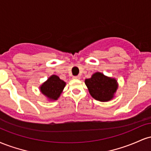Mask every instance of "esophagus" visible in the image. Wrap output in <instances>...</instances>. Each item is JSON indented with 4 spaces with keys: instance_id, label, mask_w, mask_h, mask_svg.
<instances>
[{
    "instance_id": "esophagus-1",
    "label": "esophagus",
    "mask_w": 151,
    "mask_h": 151,
    "mask_svg": "<svg viewBox=\"0 0 151 151\" xmlns=\"http://www.w3.org/2000/svg\"><path fill=\"white\" fill-rule=\"evenodd\" d=\"M73 79H80V76L77 75V76H74L73 77Z\"/></svg>"
}]
</instances>
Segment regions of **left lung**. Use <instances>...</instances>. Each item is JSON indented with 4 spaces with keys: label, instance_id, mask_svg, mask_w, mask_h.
<instances>
[{
    "label": "left lung",
    "instance_id": "1",
    "mask_svg": "<svg viewBox=\"0 0 151 151\" xmlns=\"http://www.w3.org/2000/svg\"><path fill=\"white\" fill-rule=\"evenodd\" d=\"M85 84L91 96L101 101L111 99L117 89L116 79L106 77L100 72H96L91 78L86 79Z\"/></svg>",
    "mask_w": 151,
    "mask_h": 151
}]
</instances>
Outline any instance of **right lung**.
Wrapping results in <instances>:
<instances>
[{"label":"right lung","mask_w":151,"mask_h":151,"mask_svg":"<svg viewBox=\"0 0 151 151\" xmlns=\"http://www.w3.org/2000/svg\"><path fill=\"white\" fill-rule=\"evenodd\" d=\"M66 83L56 75L51 76L40 86V91L50 99L57 100L65 86Z\"/></svg>","instance_id":"obj_1"}]
</instances>
